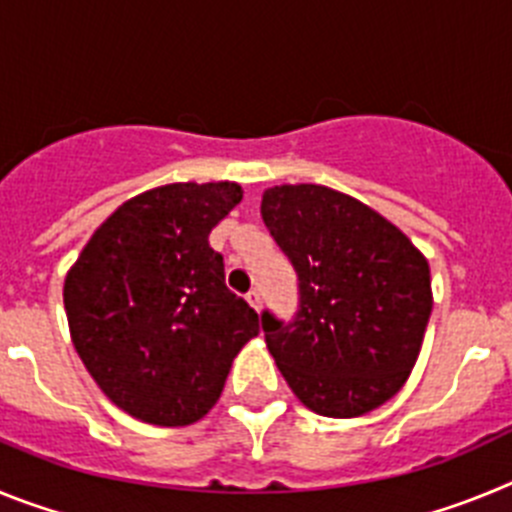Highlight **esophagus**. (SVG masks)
<instances>
[{
	"mask_svg": "<svg viewBox=\"0 0 512 512\" xmlns=\"http://www.w3.org/2000/svg\"><path fill=\"white\" fill-rule=\"evenodd\" d=\"M246 300H248V305L253 307V310H259V307H261V295H259V289H251V292H248V295H246Z\"/></svg>",
	"mask_w": 512,
	"mask_h": 512,
	"instance_id": "1",
	"label": "esophagus"
}]
</instances>
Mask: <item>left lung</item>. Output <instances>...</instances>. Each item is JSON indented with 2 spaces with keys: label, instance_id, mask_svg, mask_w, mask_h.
Instances as JSON below:
<instances>
[{
  "label": "left lung",
  "instance_id": "obj_1",
  "mask_svg": "<svg viewBox=\"0 0 512 512\" xmlns=\"http://www.w3.org/2000/svg\"><path fill=\"white\" fill-rule=\"evenodd\" d=\"M261 217L297 271L295 318L261 312L297 400L325 418L384 405L408 382L431 318L425 256L372 207L320 184L266 189Z\"/></svg>",
  "mask_w": 512,
  "mask_h": 512
}]
</instances>
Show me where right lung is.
<instances>
[{
	"label": "right lung",
	"instance_id": "add662e5",
	"mask_svg": "<svg viewBox=\"0 0 512 512\" xmlns=\"http://www.w3.org/2000/svg\"><path fill=\"white\" fill-rule=\"evenodd\" d=\"M235 182L166 184L117 207L66 274L71 341L99 390L133 418L189 425L212 410L259 315L225 287L210 230Z\"/></svg>",
	"mask_w": 512,
	"mask_h": 512
}]
</instances>
